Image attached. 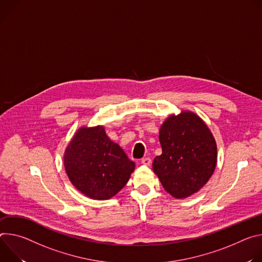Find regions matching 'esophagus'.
<instances>
[{
  "label": "esophagus",
  "instance_id": "34e87169",
  "mask_svg": "<svg viewBox=\"0 0 262 262\" xmlns=\"http://www.w3.org/2000/svg\"><path fill=\"white\" fill-rule=\"evenodd\" d=\"M141 163L144 164V165H151L152 160H151L149 157H146V158H142V159H141Z\"/></svg>",
  "mask_w": 262,
  "mask_h": 262
}]
</instances>
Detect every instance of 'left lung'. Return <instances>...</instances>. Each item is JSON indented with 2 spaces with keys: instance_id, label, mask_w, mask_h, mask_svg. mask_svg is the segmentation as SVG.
Instances as JSON below:
<instances>
[{
  "instance_id": "left-lung-1",
  "label": "left lung",
  "mask_w": 262,
  "mask_h": 262,
  "mask_svg": "<svg viewBox=\"0 0 262 262\" xmlns=\"http://www.w3.org/2000/svg\"><path fill=\"white\" fill-rule=\"evenodd\" d=\"M159 140L162 154L155 157L153 170L168 193L187 198L207 183L216 165V143L198 115L188 111L170 115Z\"/></svg>"
}]
</instances>
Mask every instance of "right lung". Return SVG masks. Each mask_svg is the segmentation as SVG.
Masks as SVG:
<instances>
[{
    "instance_id": "obj_1",
    "label": "right lung",
    "mask_w": 262,
    "mask_h": 262,
    "mask_svg": "<svg viewBox=\"0 0 262 262\" xmlns=\"http://www.w3.org/2000/svg\"><path fill=\"white\" fill-rule=\"evenodd\" d=\"M64 166L75 187L96 200H108L128 182L135 163L102 126L81 128L64 153Z\"/></svg>"
}]
</instances>
